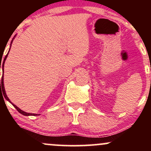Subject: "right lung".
Instances as JSON below:
<instances>
[{
	"instance_id": "obj_1",
	"label": "right lung",
	"mask_w": 151,
	"mask_h": 151,
	"mask_svg": "<svg viewBox=\"0 0 151 151\" xmlns=\"http://www.w3.org/2000/svg\"><path fill=\"white\" fill-rule=\"evenodd\" d=\"M13 39H14V37H13V40H12V41H11V43H10V45H11V44H12V42H13ZM10 47H11V46H10ZM8 53L7 54V55H6V57H5V58H4V60H3V64H2V70H3V72H4V63H5V61H6V60L7 57H8ZM1 64H0V71H1ZM0 89H2V91H3V93H4V97L6 98V100H8V101H9L10 103L11 104L13 105V106H14L15 109H17V111H18L19 112V113H20V114H22V115H24V116H37V114H30V113H26V112L23 111L21 110V109H19L18 107L16 105H15L14 104H13V103H12L11 101H10V99H8V96H7V95H6V91H5L4 84H3V74L2 78H1V80H0Z\"/></svg>"
}]
</instances>
